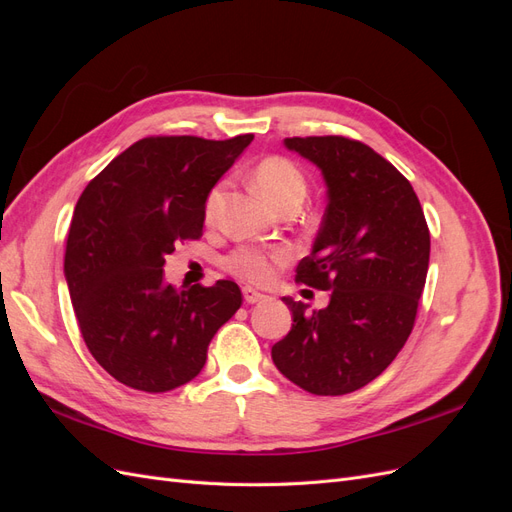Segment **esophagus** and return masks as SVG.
<instances>
[{
  "label": "esophagus",
  "mask_w": 512,
  "mask_h": 512,
  "mask_svg": "<svg viewBox=\"0 0 512 512\" xmlns=\"http://www.w3.org/2000/svg\"><path fill=\"white\" fill-rule=\"evenodd\" d=\"M243 299H245V303H258V301H262V299H267V294L258 292V290L252 288V286H245V288H243Z\"/></svg>",
  "instance_id": "esophagus-1"
}]
</instances>
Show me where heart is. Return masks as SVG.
<instances>
[{
    "label": "heart",
    "instance_id": "1",
    "mask_svg": "<svg viewBox=\"0 0 512 512\" xmlns=\"http://www.w3.org/2000/svg\"><path fill=\"white\" fill-rule=\"evenodd\" d=\"M254 185L256 190L265 196L271 205L282 203L288 196H301L305 194V179L301 175V170L294 166L286 158H267L262 160L256 170H254ZM222 194V185H215L211 190L207 205H205V215L207 220H213L215 207H218V200ZM288 258V252L282 250V247H275V250H265V247H256V245H243L237 252H232L226 260V267L230 271H235L237 275L245 277V280L252 282H267L273 275L275 265H280Z\"/></svg>",
    "mask_w": 512,
    "mask_h": 512
}]
</instances>
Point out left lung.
<instances>
[{"instance_id": "1", "label": "left lung", "mask_w": 512, "mask_h": 512, "mask_svg": "<svg viewBox=\"0 0 512 512\" xmlns=\"http://www.w3.org/2000/svg\"><path fill=\"white\" fill-rule=\"evenodd\" d=\"M318 166L327 211L297 282L331 290L312 309L284 297L290 333L271 348L282 374L314 395H346L378 378L412 333L429 267V228L410 181L344 136L284 138Z\"/></svg>"}]
</instances>
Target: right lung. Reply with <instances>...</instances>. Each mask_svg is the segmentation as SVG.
<instances>
[{"mask_svg": "<svg viewBox=\"0 0 512 512\" xmlns=\"http://www.w3.org/2000/svg\"><path fill=\"white\" fill-rule=\"evenodd\" d=\"M254 141L149 136L89 181L68 232L64 273L85 344L121 384L166 393L194 380L213 335L241 307L235 282L175 290L166 256L203 235L213 185Z\"/></svg>", "mask_w": 512, "mask_h": 512, "instance_id": "add662e5", "label": "right lung"}]
</instances>
